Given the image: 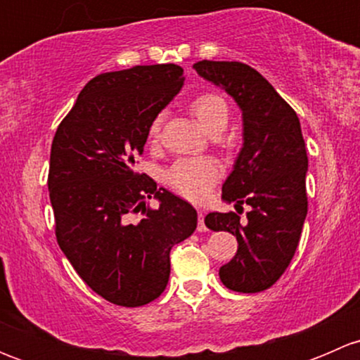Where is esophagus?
<instances>
[{
  "label": "esophagus",
  "mask_w": 360,
  "mask_h": 360,
  "mask_svg": "<svg viewBox=\"0 0 360 360\" xmlns=\"http://www.w3.org/2000/svg\"><path fill=\"white\" fill-rule=\"evenodd\" d=\"M205 216H203V212H198V226H197V230L198 231H207L209 230V228H207V224H205Z\"/></svg>",
  "instance_id": "obj_1"
}]
</instances>
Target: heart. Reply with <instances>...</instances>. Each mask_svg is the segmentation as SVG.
I'll return each instance as SVG.
<instances>
[{"instance_id": "heart-1", "label": "heart", "mask_w": 360, "mask_h": 360, "mask_svg": "<svg viewBox=\"0 0 360 360\" xmlns=\"http://www.w3.org/2000/svg\"><path fill=\"white\" fill-rule=\"evenodd\" d=\"M190 110L202 127L209 132L216 129H224L230 118L228 104L219 94L203 92L195 97L190 104ZM160 122L157 118L150 125V139L155 141L160 134ZM223 167L216 158H181L165 172V179L179 195L188 200L203 202L210 195L214 184L219 181Z\"/></svg>"}]
</instances>
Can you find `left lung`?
I'll return each mask as SVG.
<instances>
[{
  "label": "left lung",
  "instance_id": "obj_1",
  "mask_svg": "<svg viewBox=\"0 0 360 360\" xmlns=\"http://www.w3.org/2000/svg\"><path fill=\"white\" fill-rule=\"evenodd\" d=\"M193 69L230 94L244 120V146L223 184V200L250 205L248 223L240 224L235 212L205 216L207 228L230 231L238 242L219 278L231 291H264L291 263L308 212V157L300 118L248 64L200 60Z\"/></svg>",
  "mask_w": 360,
  "mask_h": 360
}]
</instances>
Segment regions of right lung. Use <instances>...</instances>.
Returning <instances> with one entry per match:
<instances>
[{
    "label": "right lung",
    "instance_id": "add662e5",
    "mask_svg": "<svg viewBox=\"0 0 360 360\" xmlns=\"http://www.w3.org/2000/svg\"><path fill=\"white\" fill-rule=\"evenodd\" d=\"M183 82L177 64L103 72L83 86L52 141L59 248L94 292L120 307L157 300L169 282L170 249L197 228L190 203L134 170L151 122ZM150 198L157 210L147 207ZM137 212L143 217L134 221Z\"/></svg>",
    "mask_w": 360,
    "mask_h": 360
}]
</instances>
